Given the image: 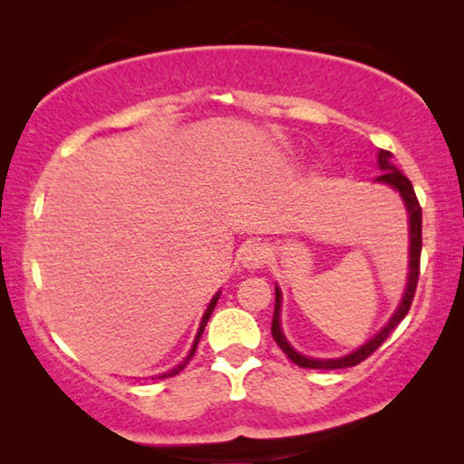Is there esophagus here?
<instances>
[{
    "label": "esophagus",
    "instance_id": "esophagus-1",
    "mask_svg": "<svg viewBox=\"0 0 464 464\" xmlns=\"http://www.w3.org/2000/svg\"><path fill=\"white\" fill-rule=\"evenodd\" d=\"M264 259H266V251L264 246L259 245H249L243 253V264L246 268H259V266L264 264Z\"/></svg>",
    "mask_w": 464,
    "mask_h": 464
}]
</instances>
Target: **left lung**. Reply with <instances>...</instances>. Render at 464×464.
<instances>
[{
    "instance_id": "left-lung-1",
    "label": "left lung",
    "mask_w": 464,
    "mask_h": 464,
    "mask_svg": "<svg viewBox=\"0 0 464 464\" xmlns=\"http://www.w3.org/2000/svg\"><path fill=\"white\" fill-rule=\"evenodd\" d=\"M391 156H392L391 151L380 150L378 164H380V169L384 170V173L378 175L376 181L389 183V186L395 188L397 192L401 194L405 207H408V211H410V278H408V289H405L403 300H401V304H399L397 313L392 314L389 325H386L378 335H373V338L367 342V344H363L361 348H357V351L346 354V357H342V359H308V357H304V354L295 353L294 348L289 346V342L285 340V335L281 332V323H278V314H281V291L276 289L275 316H272V338H275L276 344L281 346V351L287 354V357L294 361L295 365L304 367V370H344V367L359 365L361 361H365L367 357H370V354H373L380 346H382V342L389 338L392 329H395L399 323L405 319V314L410 313L411 300H414V294H416L418 276H420L422 208H420V202H418V198H416V192H414V186H411V181L401 173V170H397L395 167H392Z\"/></svg>"
}]
</instances>
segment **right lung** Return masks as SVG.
<instances>
[{
  "mask_svg": "<svg viewBox=\"0 0 464 464\" xmlns=\"http://www.w3.org/2000/svg\"><path fill=\"white\" fill-rule=\"evenodd\" d=\"M218 300H219V294L213 297L211 300V304H208V308H207V313H205V316H202V323H200V329H198V335H196V340H194V346H192V351H189V354H188V359H186V363L189 359L194 357V353H196V346H198V342H200V335H202V332H205V325H207V321L211 319V313H213V308H215V304H218ZM183 367L186 365H179L177 367V370H173V372H169V373H162L160 378H169V376H175V373H179V370H183Z\"/></svg>",
  "mask_w": 464,
  "mask_h": 464,
  "instance_id": "obj_1",
  "label": "right lung"
}]
</instances>
